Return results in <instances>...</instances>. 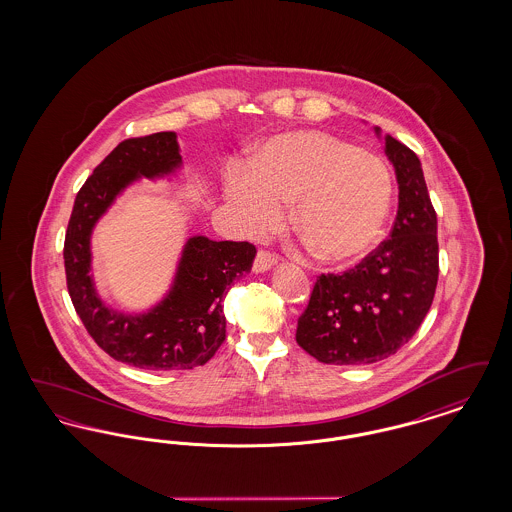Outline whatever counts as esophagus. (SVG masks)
<instances>
[{"instance_id": "1", "label": "esophagus", "mask_w": 512, "mask_h": 512, "mask_svg": "<svg viewBox=\"0 0 512 512\" xmlns=\"http://www.w3.org/2000/svg\"><path fill=\"white\" fill-rule=\"evenodd\" d=\"M278 261H280V257L274 251L259 249L257 257H255V263H253V270L255 272H265L268 268L274 267Z\"/></svg>"}]
</instances>
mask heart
I'll return each mask as SVG.
<instances>
[{"mask_svg":"<svg viewBox=\"0 0 512 512\" xmlns=\"http://www.w3.org/2000/svg\"><path fill=\"white\" fill-rule=\"evenodd\" d=\"M226 195L245 232L276 228L282 205L317 257L355 261L382 234L390 213L393 178L388 163L320 130L278 134L255 151L249 171L228 172Z\"/></svg>","mask_w":512,"mask_h":512,"instance_id":"1","label":"heart"}]
</instances>
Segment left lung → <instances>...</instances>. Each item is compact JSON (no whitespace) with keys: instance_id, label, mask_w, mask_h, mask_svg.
<instances>
[{"instance_id":"left-lung-1","label":"left lung","mask_w":512,"mask_h":512,"mask_svg":"<svg viewBox=\"0 0 512 512\" xmlns=\"http://www.w3.org/2000/svg\"><path fill=\"white\" fill-rule=\"evenodd\" d=\"M399 207L384 240L341 274H320L297 320L295 340L324 365H370L411 340L438 286V217L420 161L386 134Z\"/></svg>"}]
</instances>
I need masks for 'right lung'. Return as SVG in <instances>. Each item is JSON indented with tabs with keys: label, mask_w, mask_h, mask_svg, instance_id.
Masks as SVG:
<instances>
[{
	"label": "right lung",
	"mask_w": 512,
	"mask_h": 512,
	"mask_svg": "<svg viewBox=\"0 0 512 512\" xmlns=\"http://www.w3.org/2000/svg\"><path fill=\"white\" fill-rule=\"evenodd\" d=\"M180 163L174 132L128 138L115 147L74 199L65 234V274L74 311L88 334L113 359L146 370L203 366L226 338L222 297L253 267L255 245L192 238L169 297L151 313L128 317L109 311L90 278V234L122 188L138 178L169 172Z\"/></svg>",
	"instance_id": "right-lung-1"
}]
</instances>
